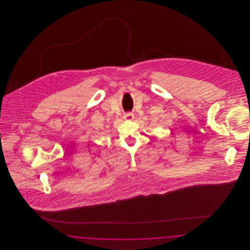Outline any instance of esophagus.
<instances>
[{
    "label": "esophagus",
    "instance_id": "1",
    "mask_svg": "<svg viewBox=\"0 0 250 250\" xmlns=\"http://www.w3.org/2000/svg\"><path fill=\"white\" fill-rule=\"evenodd\" d=\"M134 114L132 112H127L125 114V119L127 120V121H133L134 120Z\"/></svg>",
    "mask_w": 250,
    "mask_h": 250
}]
</instances>
